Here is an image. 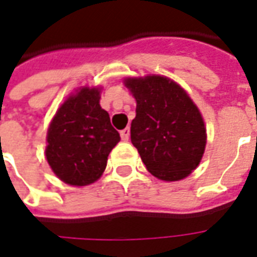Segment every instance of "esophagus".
<instances>
[{"mask_svg":"<svg viewBox=\"0 0 257 257\" xmlns=\"http://www.w3.org/2000/svg\"><path fill=\"white\" fill-rule=\"evenodd\" d=\"M129 136H131V129L125 128L123 131H121V139L122 140H129Z\"/></svg>","mask_w":257,"mask_h":257,"instance_id":"esophagus-1","label":"esophagus"}]
</instances>
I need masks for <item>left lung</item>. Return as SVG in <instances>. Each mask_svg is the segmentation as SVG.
Instances as JSON below:
<instances>
[{
  "mask_svg": "<svg viewBox=\"0 0 257 257\" xmlns=\"http://www.w3.org/2000/svg\"><path fill=\"white\" fill-rule=\"evenodd\" d=\"M136 99L131 140L147 171L165 182L187 178L198 167L206 146V129L187 92L162 75L126 78Z\"/></svg>",
  "mask_w": 257,
  "mask_h": 257,
  "instance_id": "obj_1",
  "label": "left lung"
}]
</instances>
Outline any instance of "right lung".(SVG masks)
Listing matches in <instances>:
<instances>
[{"label":"right lung","mask_w":257,"mask_h":257,"mask_svg":"<svg viewBox=\"0 0 257 257\" xmlns=\"http://www.w3.org/2000/svg\"><path fill=\"white\" fill-rule=\"evenodd\" d=\"M99 101V88H79L59 107L48 128L47 161L64 183H95L106 169L110 151L121 139Z\"/></svg>","instance_id":"right-lung-1"}]
</instances>
